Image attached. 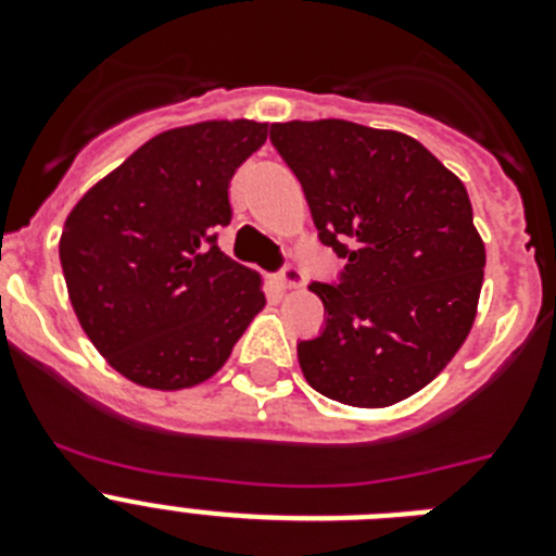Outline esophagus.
<instances>
[{
    "instance_id": "esophagus-1",
    "label": "esophagus",
    "mask_w": 556,
    "mask_h": 556,
    "mask_svg": "<svg viewBox=\"0 0 556 556\" xmlns=\"http://www.w3.org/2000/svg\"><path fill=\"white\" fill-rule=\"evenodd\" d=\"M278 283H281V289H287V292H298V289H303V273L294 264H287V267L281 269V275H278Z\"/></svg>"
}]
</instances>
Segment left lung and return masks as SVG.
Returning <instances> with one entry per match:
<instances>
[{
	"label": "left lung",
	"instance_id": "1",
	"mask_svg": "<svg viewBox=\"0 0 556 556\" xmlns=\"http://www.w3.org/2000/svg\"><path fill=\"white\" fill-rule=\"evenodd\" d=\"M269 139L306 191L320 242L348 258L312 283L326 331L298 345L308 384L381 409L424 390L468 339L484 242L468 189L406 132L345 119L278 122Z\"/></svg>",
	"mask_w": 556,
	"mask_h": 556
}]
</instances>
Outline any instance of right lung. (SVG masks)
Listing matches in <instances>:
<instances>
[{
    "mask_svg": "<svg viewBox=\"0 0 556 556\" xmlns=\"http://www.w3.org/2000/svg\"><path fill=\"white\" fill-rule=\"evenodd\" d=\"M267 122L208 119L141 144L68 211L61 267L86 337L147 390H189L223 370L264 308V281L217 248L233 172Z\"/></svg>",
    "mask_w": 556,
    "mask_h": 556,
    "instance_id": "add662e5",
    "label": "right lung"
}]
</instances>
